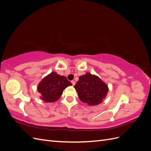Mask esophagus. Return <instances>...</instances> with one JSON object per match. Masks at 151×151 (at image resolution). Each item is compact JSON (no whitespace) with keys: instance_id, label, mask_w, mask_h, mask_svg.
Here are the masks:
<instances>
[{"instance_id":"1","label":"esophagus","mask_w":151,"mask_h":151,"mask_svg":"<svg viewBox=\"0 0 151 151\" xmlns=\"http://www.w3.org/2000/svg\"><path fill=\"white\" fill-rule=\"evenodd\" d=\"M71 83H72V85H73V86H74V85L76 84V82H75L74 81H71Z\"/></svg>"}]
</instances>
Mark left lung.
Segmentation results:
<instances>
[{
  "label": "left lung",
  "mask_w": 151,
  "mask_h": 151,
  "mask_svg": "<svg viewBox=\"0 0 151 151\" xmlns=\"http://www.w3.org/2000/svg\"><path fill=\"white\" fill-rule=\"evenodd\" d=\"M74 88L81 101L90 106L101 103L108 92V85L98 76L89 72L79 77Z\"/></svg>",
  "instance_id": "8db88e82"
}]
</instances>
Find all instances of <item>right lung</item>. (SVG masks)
Instances as JSON below:
<instances>
[{"mask_svg":"<svg viewBox=\"0 0 151 151\" xmlns=\"http://www.w3.org/2000/svg\"><path fill=\"white\" fill-rule=\"evenodd\" d=\"M72 85L66 77L52 72L40 81L37 90L41 94L40 99L45 102L53 103L60 98L63 90Z\"/></svg>","mask_w":151,"mask_h":151,"instance_id":"1","label":"right lung"}]
</instances>
